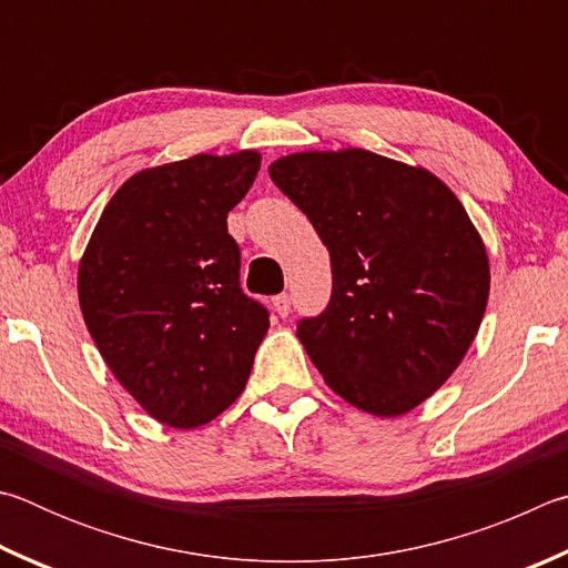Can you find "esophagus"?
Wrapping results in <instances>:
<instances>
[{"instance_id":"obj_1","label":"esophagus","mask_w":568,"mask_h":568,"mask_svg":"<svg viewBox=\"0 0 568 568\" xmlns=\"http://www.w3.org/2000/svg\"><path fill=\"white\" fill-rule=\"evenodd\" d=\"M274 310H276L278 316H290V312H292V296L290 294L274 296Z\"/></svg>"}]
</instances>
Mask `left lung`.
Wrapping results in <instances>:
<instances>
[{"label":"left lung","instance_id":"left-lung-1","mask_svg":"<svg viewBox=\"0 0 568 568\" xmlns=\"http://www.w3.org/2000/svg\"><path fill=\"white\" fill-rule=\"evenodd\" d=\"M268 176L329 248V306L296 326L310 359L356 409H416L462 364L489 302L464 204L429 169L356 146L278 156Z\"/></svg>","mask_w":568,"mask_h":568}]
</instances>
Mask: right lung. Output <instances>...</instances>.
Segmentation results:
<instances>
[{
    "label": "right lung",
    "instance_id": "obj_1",
    "mask_svg": "<svg viewBox=\"0 0 568 568\" xmlns=\"http://www.w3.org/2000/svg\"><path fill=\"white\" fill-rule=\"evenodd\" d=\"M262 154H194L129 176L79 258V306L116 382L159 424L196 429L236 402L268 329L239 290L226 214Z\"/></svg>",
    "mask_w": 568,
    "mask_h": 568
}]
</instances>
